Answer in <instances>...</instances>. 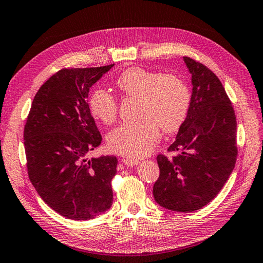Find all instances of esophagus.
Segmentation results:
<instances>
[{
    "instance_id": "34e87169",
    "label": "esophagus",
    "mask_w": 263,
    "mask_h": 263,
    "mask_svg": "<svg viewBox=\"0 0 263 263\" xmlns=\"http://www.w3.org/2000/svg\"><path fill=\"white\" fill-rule=\"evenodd\" d=\"M121 161L127 166H136L137 164H139V160L136 159H122Z\"/></svg>"
}]
</instances>
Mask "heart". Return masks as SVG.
Instances as JSON below:
<instances>
[{
    "instance_id": "1",
    "label": "heart",
    "mask_w": 263,
    "mask_h": 263,
    "mask_svg": "<svg viewBox=\"0 0 263 263\" xmlns=\"http://www.w3.org/2000/svg\"><path fill=\"white\" fill-rule=\"evenodd\" d=\"M115 86L125 98L138 100V121L122 124L108 135L109 148L118 154L132 159L147 155L159 141L160 128L173 133L187 116L190 90L174 74L132 66L118 76ZM88 104L92 115L104 124L112 123L117 117L116 99L106 90H94Z\"/></svg>"
}]
</instances>
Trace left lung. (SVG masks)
Wrapping results in <instances>:
<instances>
[{
	"mask_svg": "<svg viewBox=\"0 0 263 263\" xmlns=\"http://www.w3.org/2000/svg\"><path fill=\"white\" fill-rule=\"evenodd\" d=\"M190 109L174 144L173 156L157 155L160 176L153 186L155 201L174 212L201 209L216 197L237 160V121L230 99L212 70L190 57Z\"/></svg>",
	"mask_w": 263,
	"mask_h": 263,
	"instance_id": "8db88e82",
	"label": "left lung"
}]
</instances>
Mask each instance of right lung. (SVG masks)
Returning a JSON list of instances; mask_svg holds the SVG:
<instances>
[{"mask_svg": "<svg viewBox=\"0 0 263 263\" xmlns=\"http://www.w3.org/2000/svg\"><path fill=\"white\" fill-rule=\"evenodd\" d=\"M114 64L62 69L41 86L24 127L27 173L41 199L62 216L92 219L112 203L116 156L86 159L100 146L89 88Z\"/></svg>", "mask_w": 263, "mask_h": 263, "instance_id": "1", "label": "right lung"}]
</instances>
